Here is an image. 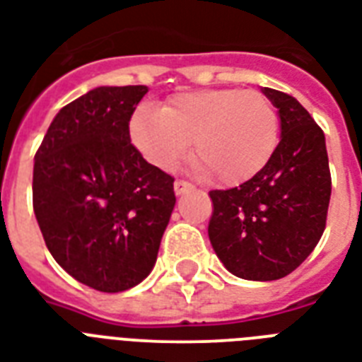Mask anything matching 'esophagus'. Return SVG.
Listing matches in <instances>:
<instances>
[{"mask_svg": "<svg viewBox=\"0 0 362 362\" xmlns=\"http://www.w3.org/2000/svg\"><path fill=\"white\" fill-rule=\"evenodd\" d=\"M192 189H193V186L189 184V182H186V180H176L175 182V193H176V195H184V193L192 192Z\"/></svg>", "mask_w": 362, "mask_h": 362, "instance_id": "1", "label": "esophagus"}]
</instances>
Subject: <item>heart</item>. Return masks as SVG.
I'll use <instances>...</instances> for the list:
<instances>
[{
  "mask_svg": "<svg viewBox=\"0 0 362 362\" xmlns=\"http://www.w3.org/2000/svg\"><path fill=\"white\" fill-rule=\"evenodd\" d=\"M129 133L144 159L163 170L175 169L193 141L199 175L238 186L272 158L278 116L263 93L201 90L176 93L163 109H139Z\"/></svg>",
  "mask_w": 362,
  "mask_h": 362,
  "instance_id": "heart-1",
  "label": "heart"
}]
</instances>
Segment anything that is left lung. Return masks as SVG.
<instances>
[{"label":"left lung","instance_id":"left-lung-1","mask_svg":"<svg viewBox=\"0 0 362 362\" xmlns=\"http://www.w3.org/2000/svg\"><path fill=\"white\" fill-rule=\"evenodd\" d=\"M280 116L270 161L238 187L214 189L209 238L231 274L253 281L291 274L317 246L331 201L325 135L297 99L263 88Z\"/></svg>","mask_w":362,"mask_h":362}]
</instances>
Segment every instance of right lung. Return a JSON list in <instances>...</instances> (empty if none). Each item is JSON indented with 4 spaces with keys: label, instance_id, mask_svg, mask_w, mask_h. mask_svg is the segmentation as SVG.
I'll return each mask as SVG.
<instances>
[{
    "label": "right lung",
    "instance_id": "1",
    "mask_svg": "<svg viewBox=\"0 0 362 362\" xmlns=\"http://www.w3.org/2000/svg\"><path fill=\"white\" fill-rule=\"evenodd\" d=\"M146 86H99L59 110L33 165V212L56 263L120 293L152 272L175 209V178L131 144Z\"/></svg>",
    "mask_w": 362,
    "mask_h": 362
}]
</instances>
